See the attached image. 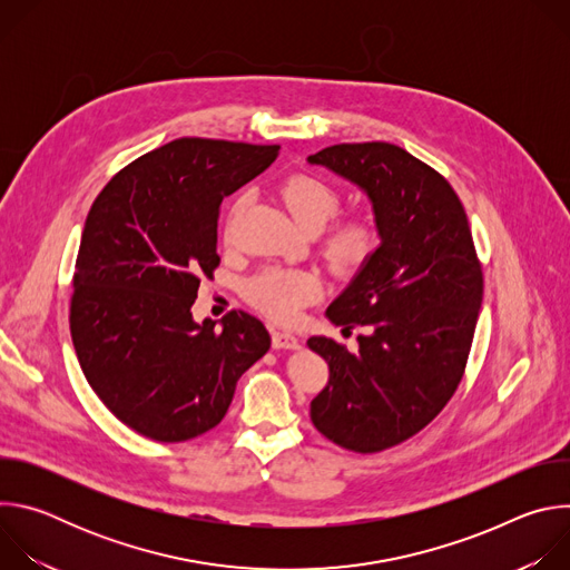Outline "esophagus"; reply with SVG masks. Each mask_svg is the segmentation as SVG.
Masks as SVG:
<instances>
[{"label":"esophagus","instance_id":"34e87169","mask_svg":"<svg viewBox=\"0 0 570 570\" xmlns=\"http://www.w3.org/2000/svg\"><path fill=\"white\" fill-rule=\"evenodd\" d=\"M273 347L275 350H297L299 341H297V336H293L288 332H273Z\"/></svg>","mask_w":570,"mask_h":570}]
</instances>
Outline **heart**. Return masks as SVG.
<instances>
[{"instance_id": "obj_1", "label": "heart", "mask_w": 570, "mask_h": 570, "mask_svg": "<svg viewBox=\"0 0 570 570\" xmlns=\"http://www.w3.org/2000/svg\"><path fill=\"white\" fill-rule=\"evenodd\" d=\"M279 196L288 207L291 216L306 229L317 232L327 225L341 212V194L327 180L313 174H293L279 185ZM246 198H236L229 209L232 223L243 209ZM381 246V232L374 218L370 216H347L332 227L324 238L322 253L327 262L343 273L358 271L365 266ZM320 293L317 277L306 271H286V268H268L255 275L246 286V297L253 306L264 311L268 317L277 322L297 320L302 306L311 304Z\"/></svg>"}]
</instances>
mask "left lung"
I'll list each match as a JSON object with an SVG mask.
<instances>
[{
  "instance_id": "left-lung-1",
  "label": "left lung",
  "mask_w": 570,
  "mask_h": 570,
  "mask_svg": "<svg viewBox=\"0 0 570 570\" xmlns=\"http://www.w3.org/2000/svg\"><path fill=\"white\" fill-rule=\"evenodd\" d=\"M358 185L374 207L381 246L327 317L350 332L306 345L330 365L311 401L313 426L354 453H379L429 426L458 390L482 302L464 207L435 169L387 141L336 144L308 155Z\"/></svg>"
}]
</instances>
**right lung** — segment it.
<instances>
[{
  "mask_svg": "<svg viewBox=\"0 0 570 570\" xmlns=\"http://www.w3.org/2000/svg\"><path fill=\"white\" fill-rule=\"evenodd\" d=\"M279 146L183 137L124 167L97 196L73 271L69 330L88 383L128 429L185 442L220 424L236 381L271 350L246 311L194 322L214 277L218 209Z\"/></svg>",
  "mask_w": 570,
  "mask_h": 570,
  "instance_id": "add662e5",
  "label": "right lung"
}]
</instances>
